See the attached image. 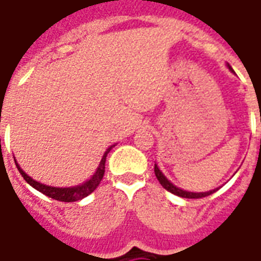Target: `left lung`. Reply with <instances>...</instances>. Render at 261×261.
Masks as SVG:
<instances>
[{"label": "left lung", "mask_w": 261, "mask_h": 261, "mask_svg": "<svg viewBox=\"0 0 261 261\" xmlns=\"http://www.w3.org/2000/svg\"><path fill=\"white\" fill-rule=\"evenodd\" d=\"M229 67V65H228ZM229 69L233 72V69L230 68ZM153 170H155V176H156V179L159 180V183L162 185V187L164 189H166L168 192H170L172 194H176V196L179 197H183V198H202V197H207L210 196V194H213L214 192H217L218 189H215V190H211V192H204V193H192V192H186V190H181V189H179V187H176L173 183H170L166 177H165V175L159 170V168L156 166V164H155V168H153Z\"/></svg>", "instance_id": "1"}]
</instances>
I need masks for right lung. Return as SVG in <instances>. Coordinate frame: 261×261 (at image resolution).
I'll return each mask as SVG.
<instances>
[{"instance_id":"right-lung-1","label":"right lung","mask_w":261,"mask_h":261,"mask_svg":"<svg viewBox=\"0 0 261 261\" xmlns=\"http://www.w3.org/2000/svg\"><path fill=\"white\" fill-rule=\"evenodd\" d=\"M114 145H112L110 148H108V151L105 152L103 155L102 161H100V164L97 166L96 172H95V175L92 176L89 180H86L85 183H82L80 186H74V187H51V186H46V185H43V183H39V181L33 180L31 176H28L23 172V170L20 169V166L18 165V162L15 161V164H16V168L19 170V173L22 175V177L25 179L32 187H35L37 192L43 193V194H46L50 198H54V200H59V201H64V202H72V201H78V200H82L84 197L89 196L97 186H99V183L103 179V175H105V164H106V156H108V153L110 152V149L113 148Z\"/></svg>"}]
</instances>
